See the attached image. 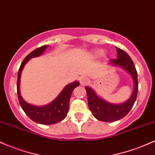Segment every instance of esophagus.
I'll return each instance as SVG.
<instances>
[{
	"instance_id": "34e87169",
	"label": "esophagus",
	"mask_w": 155,
	"mask_h": 155,
	"mask_svg": "<svg viewBox=\"0 0 155 155\" xmlns=\"http://www.w3.org/2000/svg\"><path fill=\"white\" fill-rule=\"evenodd\" d=\"M80 82L81 83V84H87L90 82V79L87 77H81L80 78Z\"/></svg>"
}]
</instances>
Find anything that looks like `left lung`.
<instances>
[{
	"mask_svg": "<svg viewBox=\"0 0 155 155\" xmlns=\"http://www.w3.org/2000/svg\"><path fill=\"white\" fill-rule=\"evenodd\" d=\"M116 49L117 58L111 59L110 63L113 65L122 67L129 72L134 82V90L131 97L126 102L121 104H112L97 97L92 89L85 87L87 95L89 108L96 119L103 122H114L125 117L135 104L138 90L137 71L132 59L122 49L118 47H116Z\"/></svg>",
	"mask_w": 155,
	"mask_h": 155,
	"instance_id": "8db88e82",
	"label": "left lung"
}]
</instances>
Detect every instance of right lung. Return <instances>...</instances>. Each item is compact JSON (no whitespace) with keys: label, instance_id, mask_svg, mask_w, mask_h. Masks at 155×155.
<instances>
[{"label":"right lung","instance_id":"obj_1","mask_svg":"<svg viewBox=\"0 0 155 155\" xmlns=\"http://www.w3.org/2000/svg\"><path fill=\"white\" fill-rule=\"evenodd\" d=\"M47 47L48 45H45L37 48L25 58L19 68L17 81V96H18L19 104L23 111L32 120L36 123L42 124H56L66 117L69 108L71 95L73 90L79 84V82L78 81H74L68 84L52 102L44 106H33L23 100L19 93V82H20L21 73L23 68L31 58L38 57L43 54Z\"/></svg>","mask_w":155,"mask_h":155}]
</instances>
